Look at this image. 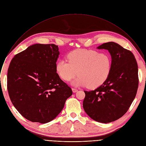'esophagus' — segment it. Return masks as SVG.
<instances>
[{"instance_id":"34e87169","label":"esophagus","mask_w":146,"mask_h":146,"mask_svg":"<svg viewBox=\"0 0 146 146\" xmlns=\"http://www.w3.org/2000/svg\"><path fill=\"white\" fill-rule=\"evenodd\" d=\"M72 91H73V92H76L78 91V90L77 88H72Z\"/></svg>"}]
</instances>
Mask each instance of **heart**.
Returning <instances> with one entry per match:
<instances>
[{
  "mask_svg": "<svg viewBox=\"0 0 146 146\" xmlns=\"http://www.w3.org/2000/svg\"><path fill=\"white\" fill-rule=\"evenodd\" d=\"M67 58L68 61L60 59L56 62V72L65 81H70L78 74L80 76L73 82L76 86L97 88L107 80L111 72L112 58L107 52L77 50L70 52Z\"/></svg>",
  "mask_w": 146,
  "mask_h": 146,
  "instance_id": "obj_1",
  "label": "heart"
}]
</instances>
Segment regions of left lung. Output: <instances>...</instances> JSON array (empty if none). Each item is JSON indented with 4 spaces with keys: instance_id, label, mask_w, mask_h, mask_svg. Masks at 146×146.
I'll list each match as a JSON object with an SVG mask.
<instances>
[{
    "instance_id": "obj_1",
    "label": "left lung",
    "mask_w": 146,
    "mask_h": 146,
    "mask_svg": "<svg viewBox=\"0 0 146 146\" xmlns=\"http://www.w3.org/2000/svg\"><path fill=\"white\" fill-rule=\"evenodd\" d=\"M98 48L110 53L111 70L102 85L84 91L83 108L94 120L109 123L122 117L133 101L139 86L138 66L133 53L117 43H106Z\"/></svg>"
}]
</instances>
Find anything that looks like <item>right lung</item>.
<instances>
[{
	"instance_id": "add662e5",
	"label": "right lung",
	"mask_w": 146,
	"mask_h": 146,
	"mask_svg": "<svg viewBox=\"0 0 146 146\" xmlns=\"http://www.w3.org/2000/svg\"><path fill=\"white\" fill-rule=\"evenodd\" d=\"M59 55L54 44H36L16 54L7 71V87L14 106L24 118L45 123L54 119L72 95L56 72Z\"/></svg>"
}]
</instances>
